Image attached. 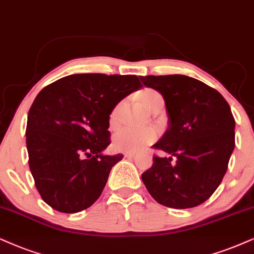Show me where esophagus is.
<instances>
[{
  "instance_id": "34e87169",
  "label": "esophagus",
  "mask_w": 254,
  "mask_h": 254,
  "mask_svg": "<svg viewBox=\"0 0 254 254\" xmlns=\"http://www.w3.org/2000/svg\"><path fill=\"white\" fill-rule=\"evenodd\" d=\"M124 156L127 158H132V157L136 156V152H133V151H127V152H124Z\"/></svg>"
}]
</instances>
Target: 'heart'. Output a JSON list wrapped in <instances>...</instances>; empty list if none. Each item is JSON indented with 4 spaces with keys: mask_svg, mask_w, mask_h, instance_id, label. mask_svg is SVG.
Instances as JSON below:
<instances>
[{
    "mask_svg": "<svg viewBox=\"0 0 254 254\" xmlns=\"http://www.w3.org/2000/svg\"><path fill=\"white\" fill-rule=\"evenodd\" d=\"M138 101L149 111H152L157 104L163 103V97L152 89H145L138 94ZM123 102L115 105L109 116V124L111 127H116L120 123V115ZM157 131L155 129H133V127H123L115 134L114 145L121 151H140L150 144L155 143L157 139Z\"/></svg>",
    "mask_w": 254,
    "mask_h": 254,
    "instance_id": "1",
    "label": "heart"
}]
</instances>
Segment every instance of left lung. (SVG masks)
<instances>
[{"label": "left lung", "mask_w": 254, "mask_h": 254, "mask_svg": "<svg viewBox=\"0 0 254 254\" xmlns=\"http://www.w3.org/2000/svg\"><path fill=\"white\" fill-rule=\"evenodd\" d=\"M143 84L162 94L169 127L153 147L142 181L157 203L190 208L212 195L225 176L234 145L233 115L216 89L184 75L142 76Z\"/></svg>", "instance_id": "1"}]
</instances>
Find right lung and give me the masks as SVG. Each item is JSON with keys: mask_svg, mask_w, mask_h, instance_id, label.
Returning a JSON list of instances; mask_svg holds the SVG:
<instances>
[{"mask_svg": "<svg viewBox=\"0 0 254 254\" xmlns=\"http://www.w3.org/2000/svg\"><path fill=\"white\" fill-rule=\"evenodd\" d=\"M136 75L76 73L40 91L28 114L29 168L42 199L63 213L91 206L122 153H102L110 144L115 105L142 88Z\"/></svg>", "mask_w": 254, "mask_h": 254, "instance_id": "right-lung-1", "label": "right lung"}]
</instances>
